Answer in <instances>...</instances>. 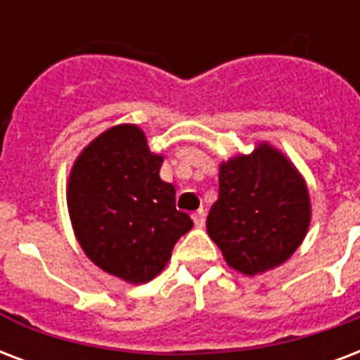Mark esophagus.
<instances>
[{"label":"esophagus","mask_w":360,"mask_h":360,"mask_svg":"<svg viewBox=\"0 0 360 360\" xmlns=\"http://www.w3.org/2000/svg\"><path fill=\"white\" fill-rule=\"evenodd\" d=\"M192 221H194V224L198 226V229H202L205 224V211L204 210H198L192 213Z\"/></svg>","instance_id":"obj_1"}]
</instances>
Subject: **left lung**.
<instances>
[{
	"label": "left lung",
	"mask_w": 360,
	"mask_h": 360,
	"mask_svg": "<svg viewBox=\"0 0 360 360\" xmlns=\"http://www.w3.org/2000/svg\"><path fill=\"white\" fill-rule=\"evenodd\" d=\"M308 186L283 153L260 143L221 164L207 234L234 270L255 276L283 264L308 232Z\"/></svg>",
	"instance_id": "1"
}]
</instances>
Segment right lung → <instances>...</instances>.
Masks as SVG:
<instances>
[{"mask_svg": "<svg viewBox=\"0 0 360 360\" xmlns=\"http://www.w3.org/2000/svg\"><path fill=\"white\" fill-rule=\"evenodd\" d=\"M164 158L134 124L105 130L86 145L68 183L75 236L96 266L128 283H147L192 229L175 207V186L160 179Z\"/></svg>", "mask_w": 360, "mask_h": 360, "instance_id": "add662e5", "label": "right lung"}]
</instances>
